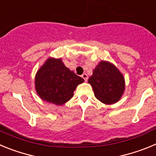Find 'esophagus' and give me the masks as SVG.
<instances>
[{
  "instance_id": "1",
  "label": "esophagus",
  "mask_w": 156,
  "mask_h": 156,
  "mask_svg": "<svg viewBox=\"0 0 156 156\" xmlns=\"http://www.w3.org/2000/svg\"><path fill=\"white\" fill-rule=\"evenodd\" d=\"M81 77H82L83 79L84 80V81H87V79H88V76L87 75L86 73H83L82 76H81Z\"/></svg>"
}]
</instances>
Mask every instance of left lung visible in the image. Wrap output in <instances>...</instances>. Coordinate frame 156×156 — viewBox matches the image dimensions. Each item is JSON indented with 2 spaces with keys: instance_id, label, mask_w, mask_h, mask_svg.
<instances>
[{
  "instance_id": "8db88e82",
  "label": "left lung",
  "mask_w": 156,
  "mask_h": 156,
  "mask_svg": "<svg viewBox=\"0 0 156 156\" xmlns=\"http://www.w3.org/2000/svg\"><path fill=\"white\" fill-rule=\"evenodd\" d=\"M88 83L92 86L95 97L106 105L117 102L125 90L123 76L108 62L101 61L95 67Z\"/></svg>"
}]
</instances>
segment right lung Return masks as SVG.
Instances as JSON below:
<instances>
[{"label":"right lung","instance_id":"right-lung-1","mask_svg":"<svg viewBox=\"0 0 156 156\" xmlns=\"http://www.w3.org/2000/svg\"><path fill=\"white\" fill-rule=\"evenodd\" d=\"M84 80L70 71L62 59L48 58L37 73L36 90L42 100L61 105L73 96L77 85Z\"/></svg>","mask_w":156,"mask_h":156}]
</instances>
